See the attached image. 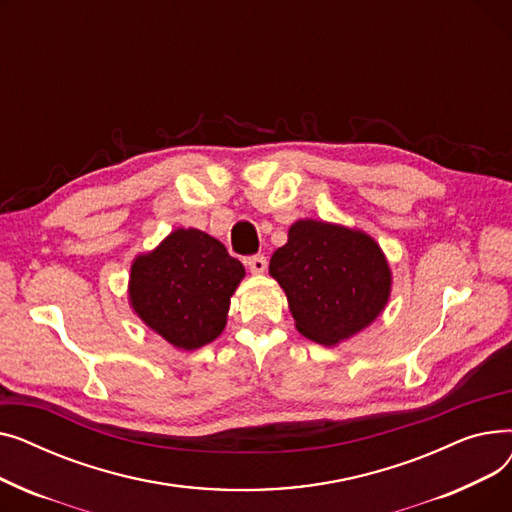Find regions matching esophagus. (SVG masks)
Instances as JSON below:
<instances>
[{"label":"esophagus","instance_id":"1","mask_svg":"<svg viewBox=\"0 0 512 512\" xmlns=\"http://www.w3.org/2000/svg\"><path fill=\"white\" fill-rule=\"evenodd\" d=\"M247 265L253 274H263L267 270V259L263 255H253L247 259Z\"/></svg>","mask_w":512,"mask_h":512}]
</instances>
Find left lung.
Segmentation results:
<instances>
[{
  "instance_id": "obj_1",
  "label": "left lung",
  "mask_w": 512,
  "mask_h": 512,
  "mask_svg": "<svg viewBox=\"0 0 512 512\" xmlns=\"http://www.w3.org/2000/svg\"><path fill=\"white\" fill-rule=\"evenodd\" d=\"M297 330L332 346L367 328L390 297V267L371 236L317 220H299L270 261Z\"/></svg>"
}]
</instances>
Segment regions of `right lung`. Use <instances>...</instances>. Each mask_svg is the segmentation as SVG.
I'll return each instance as SVG.
<instances>
[{
    "mask_svg": "<svg viewBox=\"0 0 512 512\" xmlns=\"http://www.w3.org/2000/svg\"><path fill=\"white\" fill-rule=\"evenodd\" d=\"M242 276L245 267L220 240L180 228L153 253L134 259L132 309L161 338L193 351L222 334L230 297Z\"/></svg>",
    "mask_w": 512,
    "mask_h": 512,
    "instance_id": "1",
    "label": "right lung"
}]
</instances>
